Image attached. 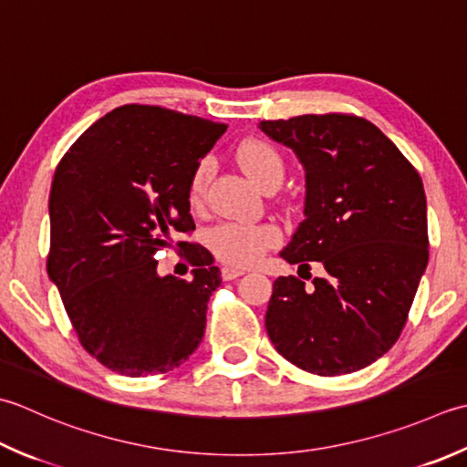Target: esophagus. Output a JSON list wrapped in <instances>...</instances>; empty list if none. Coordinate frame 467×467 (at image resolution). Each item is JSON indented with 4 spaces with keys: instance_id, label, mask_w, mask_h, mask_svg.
I'll list each match as a JSON object with an SVG mask.
<instances>
[{
    "instance_id": "esophagus-1",
    "label": "esophagus",
    "mask_w": 467,
    "mask_h": 467,
    "mask_svg": "<svg viewBox=\"0 0 467 467\" xmlns=\"http://www.w3.org/2000/svg\"><path fill=\"white\" fill-rule=\"evenodd\" d=\"M221 275H223L224 281H233V279H236V277L244 275V269H239V267H223Z\"/></svg>"
}]
</instances>
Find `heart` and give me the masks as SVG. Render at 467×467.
<instances>
[{
    "label": "heart",
    "instance_id": "1",
    "mask_svg": "<svg viewBox=\"0 0 467 467\" xmlns=\"http://www.w3.org/2000/svg\"><path fill=\"white\" fill-rule=\"evenodd\" d=\"M239 161L243 170L259 188H269L281 184L285 163L281 153L267 141H246L239 150ZM214 163L210 158L200 160L192 171L188 182V202L200 206L204 202L206 186L213 178ZM210 246L221 261L236 267H246L259 261L271 246L279 243V231L273 224H243V223H224L210 231Z\"/></svg>",
    "mask_w": 467,
    "mask_h": 467
}]
</instances>
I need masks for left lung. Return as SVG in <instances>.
Segmentation results:
<instances>
[{"instance_id": "8db88e82", "label": "left lung", "mask_w": 467, "mask_h": 467, "mask_svg": "<svg viewBox=\"0 0 467 467\" xmlns=\"http://www.w3.org/2000/svg\"><path fill=\"white\" fill-rule=\"evenodd\" d=\"M259 127L306 170V221L281 257L299 271L317 261L327 273L312 289L294 275L275 279L265 327L301 370H360L399 340L427 267L421 176L362 117L299 115Z\"/></svg>"}]
</instances>
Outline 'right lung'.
I'll return each instance as SVG.
<instances>
[{
	"instance_id": "1",
	"label": "right lung",
	"mask_w": 467,
	"mask_h": 467,
	"mask_svg": "<svg viewBox=\"0 0 467 467\" xmlns=\"http://www.w3.org/2000/svg\"><path fill=\"white\" fill-rule=\"evenodd\" d=\"M224 123L155 105H123L70 145L50 188L48 277L78 340L125 377L178 368L202 342L221 271L186 245L192 279L160 277L155 254L196 228L188 182Z\"/></svg>"
}]
</instances>
